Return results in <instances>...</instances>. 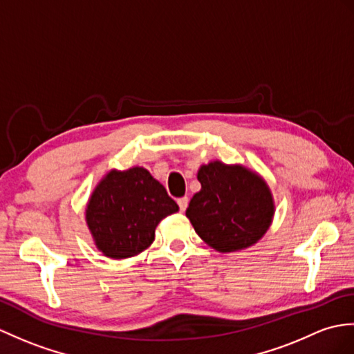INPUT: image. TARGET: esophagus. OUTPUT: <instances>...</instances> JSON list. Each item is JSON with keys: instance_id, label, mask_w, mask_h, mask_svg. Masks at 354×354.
<instances>
[{"instance_id": "34e87169", "label": "esophagus", "mask_w": 354, "mask_h": 354, "mask_svg": "<svg viewBox=\"0 0 354 354\" xmlns=\"http://www.w3.org/2000/svg\"><path fill=\"white\" fill-rule=\"evenodd\" d=\"M178 205H179V209L184 212V211L187 209V207H188V197H187V196L179 197V199H178Z\"/></svg>"}]
</instances>
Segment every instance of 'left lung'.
Returning a JSON list of instances; mask_svg holds the SVG:
<instances>
[{"instance_id": "8db88e82", "label": "left lung", "mask_w": 354, "mask_h": 354, "mask_svg": "<svg viewBox=\"0 0 354 354\" xmlns=\"http://www.w3.org/2000/svg\"><path fill=\"white\" fill-rule=\"evenodd\" d=\"M201 192L185 211L196 234L220 253L257 244L274 217V199L266 179L243 164L209 161L197 170Z\"/></svg>"}]
</instances>
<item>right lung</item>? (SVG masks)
<instances>
[{
	"instance_id": "right-lung-1",
	"label": "right lung",
	"mask_w": 354,
	"mask_h": 354,
	"mask_svg": "<svg viewBox=\"0 0 354 354\" xmlns=\"http://www.w3.org/2000/svg\"><path fill=\"white\" fill-rule=\"evenodd\" d=\"M178 211L166 188L145 167L111 169L88 197L86 225L104 257L125 259L149 248L160 221Z\"/></svg>"
}]
</instances>
